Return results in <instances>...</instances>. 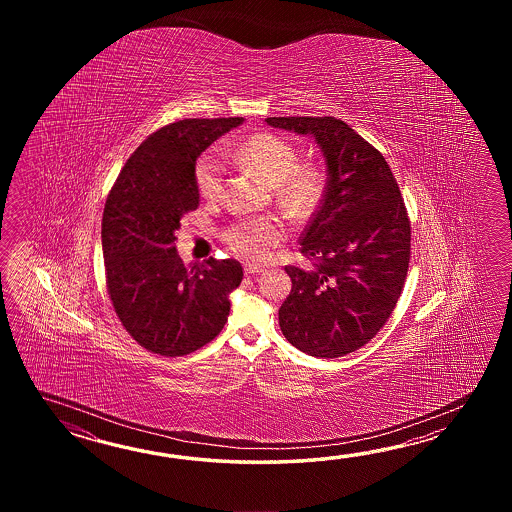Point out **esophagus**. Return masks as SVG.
Listing matches in <instances>:
<instances>
[{
  "instance_id": "34e87169",
  "label": "esophagus",
  "mask_w": 512,
  "mask_h": 512,
  "mask_svg": "<svg viewBox=\"0 0 512 512\" xmlns=\"http://www.w3.org/2000/svg\"><path fill=\"white\" fill-rule=\"evenodd\" d=\"M265 271L260 265H252V263H245V274H260Z\"/></svg>"
}]
</instances>
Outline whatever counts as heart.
Here are the masks:
<instances>
[{"instance_id": "b5f03b06", "label": "heart", "mask_w": 512, "mask_h": 512, "mask_svg": "<svg viewBox=\"0 0 512 512\" xmlns=\"http://www.w3.org/2000/svg\"><path fill=\"white\" fill-rule=\"evenodd\" d=\"M234 155L263 175L272 185H278L283 201L294 210H309L322 194L324 179L311 164H298L294 144L274 133H256L241 142ZM223 159L218 152H208L196 166V185L201 197L216 199L223 183ZM283 225L276 218H256L234 225L227 232L230 249L241 258L267 260L272 249L283 240Z\"/></svg>"}]
</instances>
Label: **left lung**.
Instances as JSON below:
<instances>
[{"label": "left lung", "instance_id": "1", "mask_svg": "<svg viewBox=\"0 0 512 512\" xmlns=\"http://www.w3.org/2000/svg\"><path fill=\"white\" fill-rule=\"evenodd\" d=\"M272 128L315 139L326 159L320 207L302 234L315 269L287 265L283 337L311 357L337 359L368 344L392 315L410 263V219L390 166L335 117H269Z\"/></svg>", "mask_w": 512, "mask_h": 512}]
</instances>
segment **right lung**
I'll list each match as a JSON object with an SVG mask.
<instances>
[{"instance_id":"1","label":"right lung","mask_w":512,"mask_h":512,"mask_svg":"<svg viewBox=\"0 0 512 512\" xmlns=\"http://www.w3.org/2000/svg\"><path fill=\"white\" fill-rule=\"evenodd\" d=\"M232 119H185L152 133L131 153L109 192L102 216L106 283L122 326L142 348L183 357L218 337L229 294L243 278L240 261L186 267L175 230L199 207L196 161Z\"/></svg>"}]
</instances>
